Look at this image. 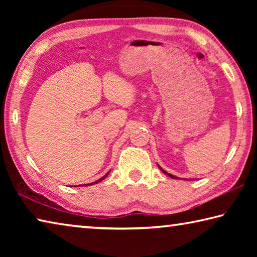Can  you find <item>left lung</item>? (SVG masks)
<instances>
[{
    "mask_svg": "<svg viewBox=\"0 0 257 257\" xmlns=\"http://www.w3.org/2000/svg\"><path fill=\"white\" fill-rule=\"evenodd\" d=\"M159 168H160V170H161V171H162L163 173H165V175H167V176H169V177H170V178H172V179H178V178H177L176 176H173V175H171V173H168L167 171H164V170H163V169L160 167V165H159Z\"/></svg>",
    "mask_w": 257,
    "mask_h": 257,
    "instance_id": "1",
    "label": "left lung"
}]
</instances>
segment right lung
Segmentation results:
<instances>
[{
  "label": "right lung",
  "mask_w": 257,
  "mask_h": 257,
  "mask_svg": "<svg viewBox=\"0 0 257 257\" xmlns=\"http://www.w3.org/2000/svg\"><path fill=\"white\" fill-rule=\"evenodd\" d=\"M107 175H108V172L106 173L105 176H103V177L101 178V179H98V180H96V181H94V182H92V184H87V185H79V186L81 187V186H90V185H95V184H97V182H101L103 179H105V178L107 177Z\"/></svg>",
  "instance_id": "add662e5"
}]
</instances>
